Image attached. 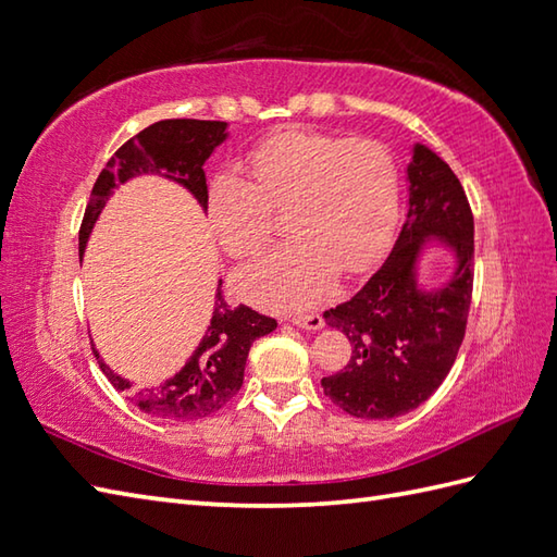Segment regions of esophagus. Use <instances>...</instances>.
Returning <instances> with one entry per match:
<instances>
[{
	"mask_svg": "<svg viewBox=\"0 0 557 557\" xmlns=\"http://www.w3.org/2000/svg\"><path fill=\"white\" fill-rule=\"evenodd\" d=\"M292 325L301 327V330H320L322 325H325V320H322L320 313H308V315H292L289 318Z\"/></svg>",
	"mask_w": 557,
	"mask_h": 557,
	"instance_id": "34e87169",
	"label": "esophagus"
}]
</instances>
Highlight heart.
<instances>
[{
	"instance_id": "b5f03b06",
	"label": "heart",
	"mask_w": 557,
	"mask_h": 557,
	"mask_svg": "<svg viewBox=\"0 0 557 557\" xmlns=\"http://www.w3.org/2000/svg\"><path fill=\"white\" fill-rule=\"evenodd\" d=\"M237 177L209 185L206 213L230 256H253L287 209V244L239 273L247 299L304 308L325 296L337 273L356 275L386 251L398 218V165L374 139H344L308 127L265 137L244 157Z\"/></svg>"
}]
</instances>
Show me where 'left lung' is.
<instances>
[{
  "mask_svg": "<svg viewBox=\"0 0 557 557\" xmlns=\"http://www.w3.org/2000/svg\"><path fill=\"white\" fill-rule=\"evenodd\" d=\"M408 213L389 258L354 299L325 310L351 342V360L322 377V389L354 418L389 420L430 398L456 363L474 282V218L448 163L424 145L408 163ZM432 236L457 256L455 275L430 293L417 258Z\"/></svg>",
  "mask_w": 557,
  "mask_h": 557,
  "instance_id": "8db88e82",
  "label": "left lung"
}]
</instances>
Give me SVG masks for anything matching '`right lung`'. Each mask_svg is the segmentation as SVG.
Returning a JSON list of instances; mask_svg holds the SVG:
<instances>
[{"label":"right lung","mask_w":557,"mask_h":557,"mask_svg":"<svg viewBox=\"0 0 557 557\" xmlns=\"http://www.w3.org/2000/svg\"><path fill=\"white\" fill-rule=\"evenodd\" d=\"M227 139V123L171 119L159 121L131 137L113 153L99 173L89 194L81 225V256L89 232L107 206L111 191L137 175H163L187 187L206 211L209 187H206L203 163L218 145ZM277 327L275 318L256 313L249 306H230L223 299V280H218L211 325L185 368L171 380L157 386H133V382L115 374L95 351L101 372L119 392L131 396L133 404L151 418L168 422H191L209 418L223 408L242 389L244 366L249 348L258 337H265Z\"/></svg>","instance_id":"obj_1"}]
</instances>
